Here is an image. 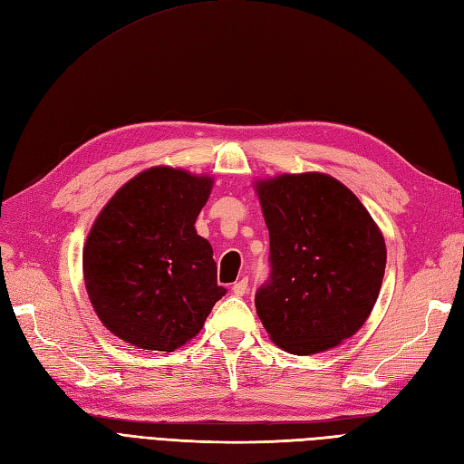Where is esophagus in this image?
Instances as JSON below:
<instances>
[{"label":"esophagus","mask_w":464,"mask_h":464,"mask_svg":"<svg viewBox=\"0 0 464 464\" xmlns=\"http://www.w3.org/2000/svg\"><path fill=\"white\" fill-rule=\"evenodd\" d=\"M232 292L236 294V296H244V294L247 292V278L237 280V283L232 286Z\"/></svg>","instance_id":"obj_1"}]
</instances>
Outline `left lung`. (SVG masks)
<instances>
[{"label":"left lung","instance_id":"obj_1","mask_svg":"<svg viewBox=\"0 0 464 464\" xmlns=\"http://www.w3.org/2000/svg\"><path fill=\"white\" fill-rule=\"evenodd\" d=\"M271 237V278L256 307L271 341L317 354L350 339L383 283L382 230L356 195L319 172L256 181Z\"/></svg>","mask_w":464,"mask_h":464}]
</instances>
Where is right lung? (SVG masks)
<instances>
[{
    "label": "right lung",
    "instance_id": "1",
    "mask_svg": "<svg viewBox=\"0 0 464 464\" xmlns=\"http://www.w3.org/2000/svg\"><path fill=\"white\" fill-rule=\"evenodd\" d=\"M213 178L154 166L121 186L96 217L82 249L94 312L118 339L174 353L227 294L213 247L195 230Z\"/></svg>",
    "mask_w": 464,
    "mask_h": 464
}]
</instances>
